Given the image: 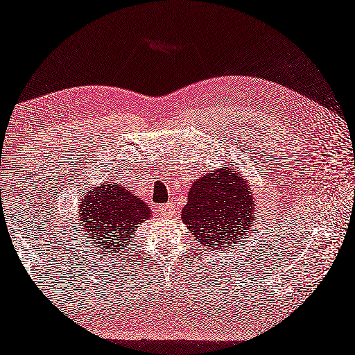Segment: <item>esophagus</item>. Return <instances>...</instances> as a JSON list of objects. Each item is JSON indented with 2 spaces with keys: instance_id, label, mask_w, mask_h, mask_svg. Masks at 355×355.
<instances>
[{
  "instance_id": "34e87169",
  "label": "esophagus",
  "mask_w": 355,
  "mask_h": 355,
  "mask_svg": "<svg viewBox=\"0 0 355 355\" xmlns=\"http://www.w3.org/2000/svg\"><path fill=\"white\" fill-rule=\"evenodd\" d=\"M159 213H161L162 216H165V218H171L173 214H175V204H164L159 207Z\"/></svg>"
}]
</instances>
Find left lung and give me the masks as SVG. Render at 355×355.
<instances>
[{
    "instance_id": "left-lung-1",
    "label": "left lung",
    "mask_w": 355,
    "mask_h": 355,
    "mask_svg": "<svg viewBox=\"0 0 355 355\" xmlns=\"http://www.w3.org/2000/svg\"><path fill=\"white\" fill-rule=\"evenodd\" d=\"M256 213L252 190L241 170L222 167L194 180L180 218L202 247L220 250L254 230Z\"/></svg>"
}]
</instances>
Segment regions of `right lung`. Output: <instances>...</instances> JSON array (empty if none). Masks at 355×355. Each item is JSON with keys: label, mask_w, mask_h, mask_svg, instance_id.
Returning a JSON list of instances; mask_svg holds the SVG:
<instances>
[{"label": "right lung", "mask_w": 355, "mask_h": 355, "mask_svg": "<svg viewBox=\"0 0 355 355\" xmlns=\"http://www.w3.org/2000/svg\"><path fill=\"white\" fill-rule=\"evenodd\" d=\"M150 218V207L132 188L110 180L90 187L78 204L79 231L90 239L92 247L104 252L122 254L137 227Z\"/></svg>", "instance_id": "add662e5"}]
</instances>
